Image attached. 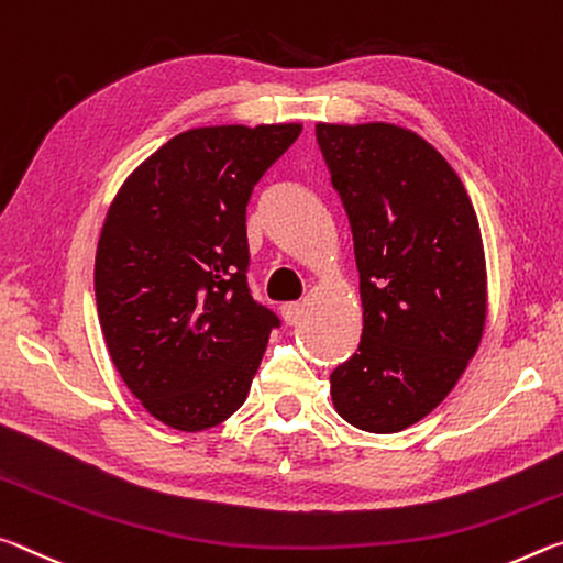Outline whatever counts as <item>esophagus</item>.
<instances>
[{"label": "esophagus", "mask_w": 563, "mask_h": 563, "mask_svg": "<svg viewBox=\"0 0 563 563\" xmlns=\"http://www.w3.org/2000/svg\"><path fill=\"white\" fill-rule=\"evenodd\" d=\"M282 317H284V321H287L289 327H294V324H299L301 321V317H303V303H299V301H289V303H282Z\"/></svg>", "instance_id": "esophagus-1"}]
</instances>
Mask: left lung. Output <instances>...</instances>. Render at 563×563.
Instances as JSON below:
<instances>
[{
  "instance_id": "left-lung-1",
  "label": "left lung",
  "mask_w": 563,
  "mask_h": 563,
  "mask_svg": "<svg viewBox=\"0 0 563 563\" xmlns=\"http://www.w3.org/2000/svg\"><path fill=\"white\" fill-rule=\"evenodd\" d=\"M317 142L352 224L364 309L331 401L352 427L396 434L446 399L482 342V229L459 174L411 129L319 122Z\"/></svg>"
}]
</instances>
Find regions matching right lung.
<instances>
[{"label":"right lung","mask_w":563,"mask_h":563,"mask_svg":"<svg viewBox=\"0 0 563 563\" xmlns=\"http://www.w3.org/2000/svg\"><path fill=\"white\" fill-rule=\"evenodd\" d=\"M301 124L181 132L129 174L101 227L95 291L119 376L154 419L217 427L242 407L272 329L246 284V205Z\"/></svg>","instance_id":"1"}]
</instances>
